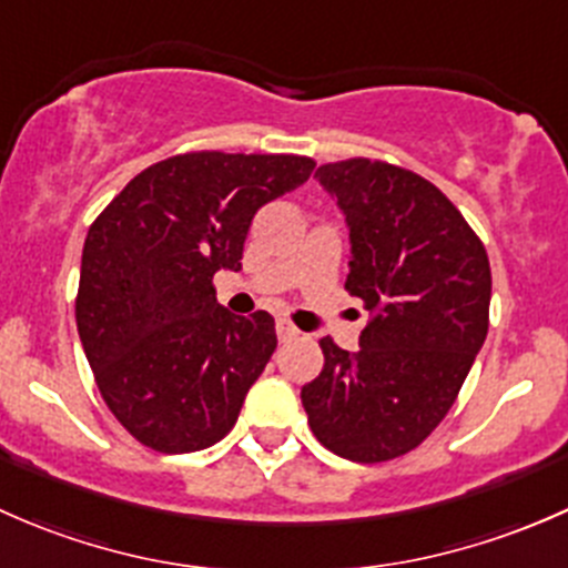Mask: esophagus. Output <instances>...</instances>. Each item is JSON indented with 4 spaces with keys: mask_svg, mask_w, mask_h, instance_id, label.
<instances>
[{
    "mask_svg": "<svg viewBox=\"0 0 568 568\" xmlns=\"http://www.w3.org/2000/svg\"><path fill=\"white\" fill-rule=\"evenodd\" d=\"M296 335H300V329H296V326L294 324H291V321H277V337H280V341H294V337Z\"/></svg>",
    "mask_w": 568,
    "mask_h": 568,
    "instance_id": "esophagus-1",
    "label": "esophagus"
}]
</instances>
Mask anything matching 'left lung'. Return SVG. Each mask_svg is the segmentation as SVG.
Listing matches in <instances>:
<instances>
[{"mask_svg":"<svg viewBox=\"0 0 568 568\" xmlns=\"http://www.w3.org/2000/svg\"><path fill=\"white\" fill-rule=\"evenodd\" d=\"M316 178L346 216V291L371 321L354 354L321 337L324 368L302 406L332 454L390 462L443 423L484 346L489 257L462 211L412 170L346 159Z\"/></svg>","mask_w":568,"mask_h":568,"instance_id":"left-lung-1","label":"left lung"}]
</instances>
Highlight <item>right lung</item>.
I'll list each match as a JSON object with an SVG mask.
<instances>
[{
    "label": "right lung",
    "mask_w": 568,
    "mask_h": 568,
    "mask_svg": "<svg viewBox=\"0 0 568 568\" xmlns=\"http://www.w3.org/2000/svg\"><path fill=\"white\" fill-rule=\"evenodd\" d=\"M316 168L288 153L197 151L151 164L90 225L77 326L120 426L159 454L220 443L277 348L266 311L233 316L214 274L242 268L257 209Z\"/></svg>",
    "instance_id": "obj_1"
}]
</instances>
